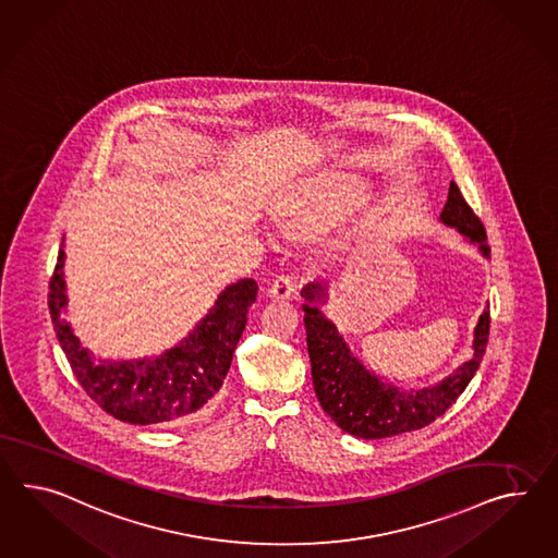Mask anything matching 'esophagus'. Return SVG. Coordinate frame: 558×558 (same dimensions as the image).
Here are the masks:
<instances>
[{
    "label": "esophagus",
    "instance_id": "esophagus-1",
    "mask_svg": "<svg viewBox=\"0 0 558 558\" xmlns=\"http://www.w3.org/2000/svg\"><path fill=\"white\" fill-rule=\"evenodd\" d=\"M295 291H298V279H295L293 275H281V277H277V279L272 281L271 289H269V293H271V298H275V300L293 298Z\"/></svg>",
    "mask_w": 558,
    "mask_h": 558
}]
</instances>
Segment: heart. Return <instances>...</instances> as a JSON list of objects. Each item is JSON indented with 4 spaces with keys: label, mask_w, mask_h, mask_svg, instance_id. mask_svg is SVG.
Segmentation results:
<instances>
[{
    "label": "heart",
    "mask_w": 558,
    "mask_h": 558,
    "mask_svg": "<svg viewBox=\"0 0 558 558\" xmlns=\"http://www.w3.org/2000/svg\"><path fill=\"white\" fill-rule=\"evenodd\" d=\"M329 213L324 208H305V210H295L289 208L279 216V222L283 227H295V225H310V227H322L326 225Z\"/></svg>",
    "instance_id": "heart-1"
}]
</instances>
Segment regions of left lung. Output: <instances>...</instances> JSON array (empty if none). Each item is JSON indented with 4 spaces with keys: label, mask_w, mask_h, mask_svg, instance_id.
<instances>
[{
    "label": "left lung",
    "mask_w": 558,
    "mask_h": 558,
    "mask_svg": "<svg viewBox=\"0 0 558 558\" xmlns=\"http://www.w3.org/2000/svg\"><path fill=\"white\" fill-rule=\"evenodd\" d=\"M441 220L449 227H456L470 243L480 246L484 257L489 258L486 229L461 196L456 182L449 186ZM301 295L305 298L303 322L307 331L315 397L329 418L354 437L385 439L427 427L458 400L486 354L489 310L480 315L473 356L463 366L439 385L404 392L397 386L383 383L352 356L336 326L317 307V303L326 298V287L310 283L303 287Z\"/></svg>",
    "instance_id": "8db88e82"
}]
</instances>
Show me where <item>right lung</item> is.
I'll return each mask as SVG.
<instances>
[{"instance_id": "right-lung-1", "label": "right lung", "mask_w": 558, "mask_h": 558, "mask_svg": "<svg viewBox=\"0 0 558 558\" xmlns=\"http://www.w3.org/2000/svg\"><path fill=\"white\" fill-rule=\"evenodd\" d=\"M62 265L64 251L58 253L50 279L48 307L58 342L86 395L105 413L131 425L173 423L201 413L227 378L234 348L246 326L248 307L257 298V283L241 279L227 287L186 340L163 356L95 362L69 324L60 319V310L66 305Z\"/></svg>"}]
</instances>
